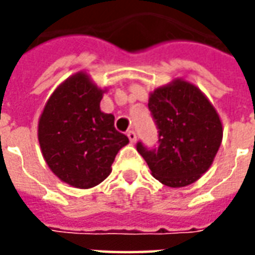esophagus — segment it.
Returning <instances> with one entry per match:
<instances>
[{
    "label": "esophagus",
    "mask_w": 255,
    "mask_h": 255,
    "mask_svg": "<svg viewBox=\"0 0 255 255\" xmlns=\"http://www.w3.org/2000/svg\"><path fill=\"white\" fill-rule=\"evenodd\" d=\"M127 136L131 143H135V142H136V133H135V131H128Z\"/></svg>",
    "instance_id": "esophagus-1"
}]
</instances>
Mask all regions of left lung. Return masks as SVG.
I'll list each match as a JSON object with an SVG mask.
<instances>
[{"label": "left lung", "mask_w": 255, "mask_h": 255, "mask_svg": "<svg viewBox=\"0 0 255 255\" xmlns=\"http://www.w3.org/2000/svg\"><path fill=\"white\" fill-rule=\"evenodd\" d=\"M149 109L158 128V149L139 142L151 175L168 187L195 183L208 171L223 140V123L208 97L184 79L150 93Z\"/></svg>", "instance_id": "1"}]
</instances>
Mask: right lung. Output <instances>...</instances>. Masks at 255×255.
<instances>
[{
  "instance_id": "obj_1",
  "label": "right lung",
  "mask_w": 255,
  "mask_h": 255,
  "mask_svg": "<svg viewBox=\"0 0 255 255\" xmlns=\"http://www.w3.org/2000/svg\"><path fill=\"white\" fill-rule=\"evenodd\" d=\"M100 89L83 71L65 79L49 97L38 122V140L50 171L75 188H91L111 175L128 138L100 104Z\"/></svg>"
}]
</instances>
